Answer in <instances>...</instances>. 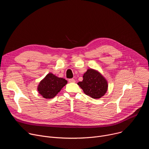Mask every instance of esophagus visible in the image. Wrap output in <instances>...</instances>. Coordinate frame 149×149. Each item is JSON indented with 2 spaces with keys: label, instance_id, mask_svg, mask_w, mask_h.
<instances>
[{
  "label": "esophagus",
  "instance_id": "1",
  "mask_svg": "<svg viewBox=\"0 0 149 149\" xmlns=\"http://www.w3.org/2000/svg\"><path fill=\"white\" fill-rule=\"evenodd\" d=\"M68 81H69V82H75V80L74 79H73V78H71V79H69Z\"/></svg>",
  "mask_w": 149,
  "mask_h": 149
}]
</instances>
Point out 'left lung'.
Returning a JSON list of instances; mask_svg holds the SVG:
<instances>
[{
  "instance_id": "left-lung-1",
  "label": "left lung",
  "mask_w": 149,
  "mask_h": 149,
  "mask_svg": "<svg viewBox=\"0 0 149 149\" xmlns=\"http://www.w3.org/2000/svg\"><path fill=\"white\" fill-rule=\"evenodd\" d=\"M77 84L85 94L94 99L104 96L108 89L107 80L98 71L91 68L84 73L82 81Z\"/></svg>"
}]
</instances>
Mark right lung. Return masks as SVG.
I'll return each mask as SVG.
<instances>
[{
    "label": "right lung",
    "mask_w": 149,
    "mask_h": 149,
    "mask_svg": "<svg viewBox=\"0 0 149 149\" xmlns=\"http://www.w3.org/2000/svg\"><path fill=\"white\" fill-rule=\"evenodd\" d=\"M67 84V81L49 73L40 81L38 86V93L45 98H54Z\"/></svg>",
    "instance_id": "1"
}]
</instances>
